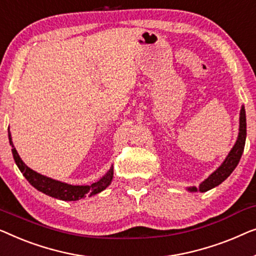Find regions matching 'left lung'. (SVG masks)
<instances>
[{
	"instance_id": "8db88e82",
	"label": "left lung",
	"mask_w": 256,
	"mask_h": 256,
	"mask_svg": "<svg viewBox=\"0 0 256 256\" xmlns=\"http://www.w3.org/2000/svg\"><path fill=\"white\" fill-rule=\"evenodd\" d=\"M246 111H244V108L242 106L240 110V128H239V136H238V140L236 145L233 146L231 152L226 158L224 162L219 167L217 170L208 176V178L205 180L203 183H200L198 188H189L188 190L190 192H205L208 190H210L214 186L220 184L222 181H225L226 178L231 175V172L234 170L236 167L239 164L240 158L242 156L244 148V142H246Z\"/></svg>"
}]
</instances>
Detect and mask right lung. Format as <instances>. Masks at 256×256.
<instances>
[{"label":"right lung","instance_id":"add662e5","mask_svg":"<svg viewBox=\"0 0 256 256\" xmlns=\"http://www.w3.org/2000/svg\"><path fill=\"white\" fill-rule=\"evenodd\" d=\"M8 136H9V142L12 147V156L14 160H15L16 164L18 166L20 170L23 172L25 178L30 182L31 186H34L36 189L39 192L46 194V195L54 197L58 200H78L84 198L86 196H92L96 195L106 188L112 181L114 176V169L110 168V170L103 176L100 181L92 183L90 186H72L67 184V183L56 181L50 178H46L44 175L38 174L34 170H32L25 164L17 153L15 147H14L12 140V133L8 130Z\"/></svg>","mask_w":256,"mask_h":256}]
</instances>
